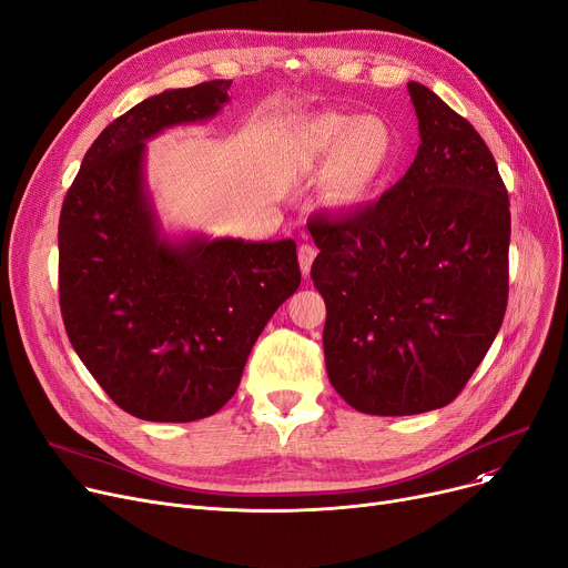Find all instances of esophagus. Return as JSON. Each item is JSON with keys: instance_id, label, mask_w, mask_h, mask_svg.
<instances>
[{"instance_id": "obj_1", "label": "esophagus", "mask_w": 568, "mask_h": 568, "mask_svg": "<svg viewBox=\"0 0 568 568\" xmlns=\"http://www.w3.org/2000/svg\"><path fill=\"white\" fill-rule=\"evenodd\" d=\"M315 255H317V248H315V246H311V244H302V246H300V266H302L304 276L311 274V266H313Z\"/></svg>"}]
</instances>
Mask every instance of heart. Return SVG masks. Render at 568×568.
Listing matches in <instances>:
<instances>
[{
	"label": "heart",
	"instance_id": "1",
	"mask_svg": "<svg viewBox=\"0 0 568 568\" xmlns=\"http://www.w3.org/2000/svg\"><path fill=\"white\" fill-rule=\"evenodd\" d=\"M296 156L311 168H329L324 200L336 209L366 204L398 163V135L377 114L320 112L296 126Z\"/></svg>",
	"mask_w": 568,
	"mask_h": 568
}]
</instances>
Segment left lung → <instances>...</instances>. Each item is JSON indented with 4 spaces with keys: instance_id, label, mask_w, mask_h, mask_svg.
Listing matches in <instances>:
<instances>
[{
    "instance_id": "left-lung-1",
    "label": "left lung",
    "mask_w": 568,
    "mask_h": 568,
    "mask_svg": "<svg viewBox=\"0 0 568 568\" xmlns=\"http://www.w3.org/2000/svg\"><path fill=\"white\" fill-rule=\"evenodd\" d=\"M422 144L398 184L341 219L313 216L311 278L324 362L364 414L449 405L490 349L509 300V195L474 126L407 82Z\"/></svg>"
}]
</instances>
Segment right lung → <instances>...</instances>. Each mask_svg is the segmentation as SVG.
<instances>
[{
  "mask_svg": "<svg viewBox=\"0 0 568 568\" xmlns=\"http://www.w3.org/2000/svg\"><path fill=\"white\" fill-rule=\"evenodd\" d=\"M230 84L165 89L116 116L87 149L59 216L69 341L103 392L144 422L216 414L264 324L302 283L292 239H172L149 195L146 140L216 116Z\"/></svg>",
  "mask_w": 568,
  "mask_h": 568,
  "instance_id": "add662e5",
  "label": "right lung"
}]
</instances>
